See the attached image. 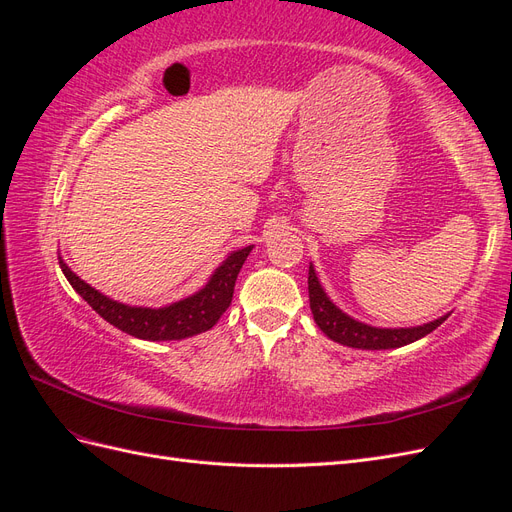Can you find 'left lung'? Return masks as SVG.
I'll return each instance as SVG.
<instances>
[{
  "label": "left lung",
  "mask_w": 512,
  "mask_h": 512,
  "mask_svg": "<svg viewBox=\"0 0 512 512\" xmlns=\"http://www.w3.org/2000/svg\"><path fill=\"white\" fill-rule=\"evenodd\" d=\"M307 290H309V309H312L318 329L329 339H333V342L348 348H359V350H391V348L408 346L416 342V339L429 335L433 329H438L440 324L451 316V314H444L431 322L418 324V327H401V329L371 327L367 322L348 316L344 309H339L331 301L327 290L322 288L318 280V273L312 262H309Z\"/></svg>",
  "instance_id": "obj_1"
}]
</instances>
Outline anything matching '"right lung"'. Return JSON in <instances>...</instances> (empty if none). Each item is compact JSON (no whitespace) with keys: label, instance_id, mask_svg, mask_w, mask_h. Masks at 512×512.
I'll use <instances>...</instances> for the list:
<instances>
[{"label":"right lung","instance_id":"right-lung-1","mask_svg":"<svg viewBox=\"0 0 512 512\" xmlns=\"http://www.w3.org/2000/svg\"><path fill=\"white\" fill-rule=\"evenodd\" d=\"M254 245L241 247V250L230 252L222 265L215 269L209 282L196 290L194 294L164 307H143L119 303L106 297L94 286L83 282L64 260L59 256V267L64 271L70 286L81 294V297L96 309L106 322H111L119 331L128 333L147 342H173V339H185L198 333L209 331L215 322L222 318L232 301L235 292L237 275L243 267L245 258L250 256Z\"/></svg>","mask_w":512,"mask_h":512}]
</instances>
